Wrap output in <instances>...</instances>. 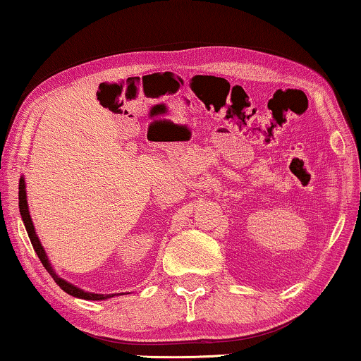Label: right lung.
Wrapping results in <instances>:
<instances>
[{
  "label": "right lung",
  "mask_w": 361,
  "mask_h": 361,
  "mask_svg": "<svg viewBox=\"0 0 361 361\" xmlns=\"http://www.w3.org/2000/svg\"><path fill=\"white\" fill-rule=\"evenodd\" d=\"M20 213H21V218H23V223H25L26 226V231H28V236L31 240V245H33L36 255H38L39 262L43 263V267L47 268V271L51 275V278L54 281H56V285L61 288L63 291H66L68 295L71 296H76V298H83V300H106V298H111V296L115 295H99V293H90V291H85V290H80L78 286L71 285V283H68L63 280V278H59L56 275V271L53 270L51 263H49V259L47 257V253H44V248L41 246L39 240H38V235H36L35 231V226H33V221H31V216H30V209H28V200H26V185H25V178L21 176L20 180Z\"/></svg>",
  "instance_id": "obj_1"
}]
</instances>
